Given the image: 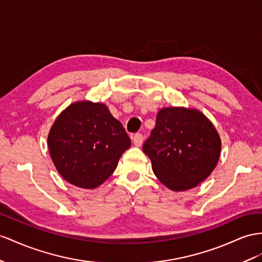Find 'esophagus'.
<instances>
[{"label":"esophagus","mask_w":262,"mask_h":262,"mask_svg":"<svg viewBox=\"0 0 262 262\" xmlns=\"http://www.w3.org/2000/svg\"><path fill=\"white\" fill-rule=\"evenodd\" d=\"M132 138H133V143H134V145L137 146V147L142 146V144H143V140H144V136L142 135V134H135V135H134Z\"/></svg>","instance_id":"esophagus-1"}]
</instances>
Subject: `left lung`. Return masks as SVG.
<instances>
[{"mask_svg":"<svg viewBox=\"0 0 262 262\" xmlns=\"http://www.w3.org/2000/svg\"><path fill=\"white\" fill-rule=\"evenodd\" d=\"M221 140L211 122L197 110L165 107L143 145L152 171L167 188L188 190L210 175L220 156Z\"/></svg>","mask_w":262,"mask_h":262,"instance_id":"obj_1","label":"left lung"}]
</instances>
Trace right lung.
Masks as SVG:
<instances>
[{"mask_svg": "<svg viewBox=\"0 0 262 262\" xmlns=\"http://www.w3.org/2000/svg\"><path fill=\"white\" fill-rule=\"evenodd\" d=\"M48 143L53 163L66 182L93 189L116 169L130 138L105 104L83 100L59 114Z\"/></svg>", "mask_w": 262, "mask_h": 262, "instance_id": "obj_1", "label": "right lung"}]
</instances>
